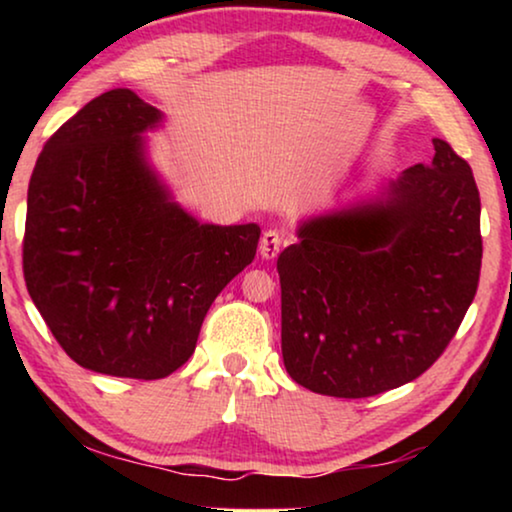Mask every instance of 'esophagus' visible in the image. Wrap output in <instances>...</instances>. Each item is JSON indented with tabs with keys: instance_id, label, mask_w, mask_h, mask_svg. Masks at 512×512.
Returning a JSON list of instances; mask_svg holds the SVG:
<instances>
[{
	"instance_id": "1",
	"label": "esophagus",
	"mask_w": 512,
	"mask_h": 512,
	"mask_svg": "<svg viewBox=\"0 0 512 512\" xmlns=\"http://www.w3.org/2000/svg\"><path fill=\"white\" fill-rule=\"evenodd\" d=\"M282 244H284V235L279 233V230L270 228L263 233L261 247H258V251H261V256L265 258V261H272V258L279 254V249H282Z\"/></svg>"
}]
</instances>
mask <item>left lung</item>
Masks as SVG:
<instances>
[{"instance_id": "1", "label": "left lung", "mask_w": 512, "mask_h": 512, "mask_svg": "<svg viewBox=\"0 0 512 512\" xmlns=\"http://www.w3.org/2000/svg\"><path fill=\"white\" fill-rule=\"evenodd\" d=\"M377 198L312 216L277 258L282 356L300 387L366 398L417 380L478 291L480 193L471 165L433 139Z\"/></svg>"}]
</instances>
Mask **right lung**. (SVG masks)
Segmentation results:
<instances>
[{
    "instance_id": "1",
    "label": "right lung",
    "mask_w": 512,
    "mask_h": 512,
    "mask_svg": "<svg viewBox=\"0 0 512 512\" xmlns=\"http://www.w3.org/2000/svg\"><path fill=\"white\" fill-rule=\"evenodd\" d=\"M163 114L128 88L90 100L44 144L27 188V291L69 359L160 380L195 352L261 228L193 219L146 160Z\"/></svg>"
}]
</instances>
